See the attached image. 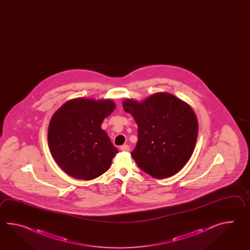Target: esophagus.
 Wrapping results in <instances>:
<instances>
[{
  "instance_id": "34e87169",
  "label": "esophagus",
  "mask_w": 250,
  "mask_h": 250,
  "mask_svg": "<svg viewBox=\"0 0 250 250\" xmlns=\"http://www.w3.org/2000/svg\"><path fill=\"white\" fill-rule=\"evenodd\" d=\"M120 149L122 150V151H125V152H127V151H129V146H127V145H123L122 146Z\"/></svg>"
}]
</instances>
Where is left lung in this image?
<instances>
[{"label": "left lung", "mask_w": 250, "mask_h": 250, "mask_svg": "<svg viewBox=\"0 0 250 250\" xmlns=\"http://www.w3.org/2000/svg\"><path fill=\"white\" fill-rule=\"evenodd\" d=\"M123 109L138 124V143L131 156L155 179L174 175L190 159L198 123L191 107L169 93H155L143 101L125 99Z\"/></svg>", "instance_id": "1"}]
</instances>
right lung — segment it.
I'll return each mask as SVG.
<instances>
[{"mask_svg": "<svg viewBox=\"0 0 250 250\" xmlns=\"http://www.w3.org/2000/svg\"><path fill=\"white\" fill-rule=\"evenodd\" d=\"M115 106L111 99L79 97L54 112L48 127V146L68 175L91 181L110 168L119 151L101 125Z\"/></svg>", "mask_w": 250, "mask_h": 250, "instance_id": "1", "label": "right lung"}]
</instances>
